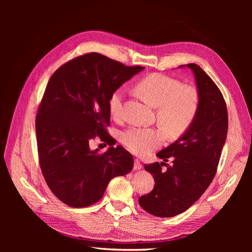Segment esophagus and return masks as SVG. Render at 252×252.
Wrapping results in <instances>:
<instances>
[{"label": "esophagus", "instance_id": "obj_1", "mask_svg": "<svg viewBox=\"0 0 252 252\" xmlns=\"http://www.w3.org/2000/svg\"><path fill=\"white\" fill-rule=\"evenodd\" d=\"M142 163H141V161L138 159H135V164H134V169L135 170H140V169H142Z\"/></svg>", "mask_w": 252, "mask_h": 252}]
</instances>
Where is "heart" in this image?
I'll return each instance as SVG.
<instances>
[{
	"mask_svg": "<svg viewBox=\"0 0 252 252\" xmlns=\"http://www.w3.org/2000/svg\"><path fill=\"white\" fill-rule=\"evenodd\" d=\"M136 90L145 101L157 108V122L167 135L180 136L194 121L199 103L198 93L194 88L183 86L173 77L154 73L142 79ZM124 98L123 89L114 91L109 98V110L115 118L123 114ZM122 142L129 151L143 156L160 146L163 134L154 127L133 126L124 131Z\"/></svg>",
	"mask_w": 252,
	"mask_h": 252,
	"instance_id": "obj_1",
	"label": "heart"
}]
</instances>
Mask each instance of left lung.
Masks as SVG:
<instances>
[{
  "label": "left lung",
  "instance_id": "1",
  "mask_svg": "<svg viewBox=\"0 0 252 252\" xmlns=\"http://www.w3.org/2000/svg\"><path fill=\"white\" fill-rule=\"evenodd\" d=\"M192 70L199 103L191 126L156 156L163 162L145 164L153 175L152 192L139 198L141 207L159 218H171L186 211L208 188L217 173L228 134L226 102L218 86L199 65L179 66ZM168 158L173 165L167 166ZM167 169L162 170V165Z\"/></svg>",
  "mask_w": 252,
  "mask_h": 252
}]
</instances>
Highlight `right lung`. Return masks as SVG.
I'll use <instances>...</instances> for the list:
<instances>
[{
    "mask_svg": "<svg viewBox=\"0 0 252 252\" xmlns=\"http://www.w3.org/2000/svg\"><path fill=\"white\" fill-rule=\"evenodd\" d=\"M143 69L89 53L51 76L35 121L37 151L49 188L65 204L96 203L111 179L133 169V155L123 146L112 144L100 154L90 148V141L96 136L114 140L105 129L110 122L109 98Z\"/></svg>",
    "mask_w": 252,
    "mask_h": 252,
    "instance_id": "1",
    "label": "right lung"
}]
</instances>
